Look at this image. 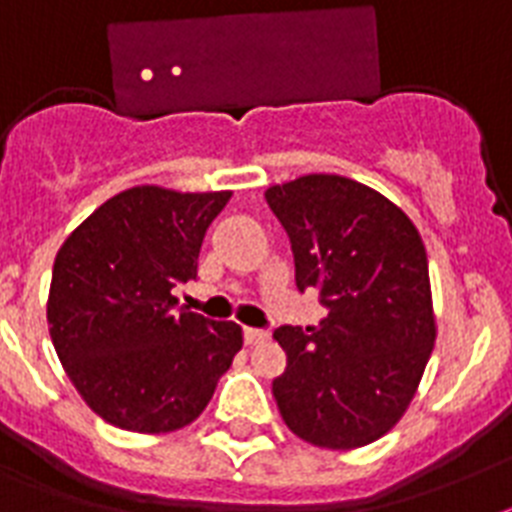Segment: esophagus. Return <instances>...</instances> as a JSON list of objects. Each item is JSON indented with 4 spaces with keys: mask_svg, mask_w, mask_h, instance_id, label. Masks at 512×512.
<instances>
[{
    "mask_svg": "<svg viewBox=\"0 0 512 512\" xmlns=\"http://www.w3.org/2000/svg\"><path fill=\"white\" fill-rule=\"evenodd\" d=\"M268 339V331H263V328H244V344L247 347H255V344L265 342Z\"/></svg>",
    "mask_w": 512,
    "mask_h": 512,
    "instance_id": "34e87169",
    "label": "esophagus"
}]
</instances>
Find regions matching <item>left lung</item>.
Wrapping results in <instances>:
<instances>
[{
  "mask_svg": "<svg viewBox=\"0 0 512 512\" xmlns=\"http://www.w3.org/2000/svg\"><path fill=\"white\" fill-rule=\"evenodd\" d=\"M289 234L297 289H321L318 328H278L281 418L323 450H355L397 426L436 342L429 257L413 220L352 178L310 173L265 191Z\"/></svg>",
  "mask_w": 512,
  "mask_h": 512,
  "instance_id": "1",
  "label": "left lung"
}]
</instances>
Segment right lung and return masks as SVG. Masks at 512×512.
<instances>
[{"instance_id": "add662e5", "label": "right lung", "mask_w": 512, "mask_h": 512, "mask_svg": "<svg viewBox=\"0 0 512 512\" xmlns=\"http://www.w3.org/2000/svg\"><path fill=\"white\" fill-rule=\"evenodd\" d=\"M231 191L134 186L62 242L49 336L83 402L118 429L168 434L197 421L242 350V326L176 310L205 231Z\"/></svg>"}]
</instances>
